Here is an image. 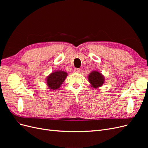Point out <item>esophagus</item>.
<instances>
[{"label": "esophagus", "mask_w": 148, "mask_h": 148, "mask_svg": "<svg viewBox=\"0 0 148 148\" xmlns=\"http://www.w3.org/2000/svg\"><path fill=\"white\" fill-rule=\"evenodd\" d=\"M74 71L76 73H79L80 71V69H77V68H75L74 69Z\"/></svg>", "instance_id": "esophagus-1"}]
</instances>
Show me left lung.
<instances>
[{
  "instance_id": "left-lung-1",
  "label": "left lung",
  "mask_w": 148,
  "mask_h": 148,
  "mask_svg": "<svg viewBox=\"0 0 148 148\" xmlns=\"http://www.w3.org/2000/svg\"><path fill=\"white\" fill-rule=\"evenodd\" d=\"M88 79L94 88H97L102 86L104 82V77L97 71H92L89 75Z\"/></svg>"
}]
</instances>
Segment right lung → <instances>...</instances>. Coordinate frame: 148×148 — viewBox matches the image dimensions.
<instances>
[{"instance_id": "obj_1", "label": "right lung", "mask_w": 148, "mask_h": 148, "mask_svg": "<svg viewBox=\"0 0 148 148\" xmlns=\"http://www.w3.org/2000/svg\"><path fill=\"white\" fill-rule=\"evenodd\" d=\"M67 73L63 71L52 73L47 78V84L51 89L55 90L58 89L64 82Z\"/></svg>"}]
</instances>
